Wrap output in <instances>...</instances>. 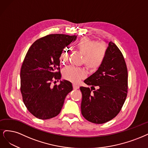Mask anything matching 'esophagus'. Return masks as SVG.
Instances as JSON below:
<instances>
[{
    "label": "esophagus",
    "mask_w": 148,
    "mask_h": 148,
    "mask_svg": "<svg viewBox=\"0 0 148 148\" xmlns=\"http://www.w3.org/2000/svg\"><path fill=\"white\" fill-rule=\"evenodd\" d=\"M79 88V86L78 85H77V84H73V88L74 89H75V90H77V89H78Z\"/></svg>",
    "instance_id": "34e87169"
}]
</instances>
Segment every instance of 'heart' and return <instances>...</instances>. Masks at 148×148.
<instances>
[{
  "mask_svg": "<svg viewBox=\"0 0 148 148\" xmlns=\"http://www.w3.org/2000/svg\"><path fill=\"white\" fill-rule=\"evenodd\" d=\"M76 48L83 55L82 63L92 71H96L104 63L107 55L108 47L103 43H97L87 37L81 39L76 44ZM68 50L64 49L61 53L60 59L62 63L68 60ZM87 72L84 68L69 66L63 71L65 79L74 83L78 82L86 76Z\"/></svg>",
  "mask_w": 148,
  "mask_h": 148,
  "instance_id": "1",
  "label": "heart"
}]
</instances>
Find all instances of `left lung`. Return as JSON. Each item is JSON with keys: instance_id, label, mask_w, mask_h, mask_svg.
I'll return each mask as SVG.
<instances>
[{"instance_id": "1", "label": "left lung", "mask_w": 148, "mask_h": 148, "mask_svg": "<svg viewBox=\"0 0 148 148\" xmlns=\"http://www.w3.org/2000/svg\"><path fill=\"white\" fill-rule=\"evenodd\" d=\"M84 82L92 87H80L83 117L97 124L112 120L121 111L128 93L127 64L122 52L114 43L109 42L104 63ZM95 86L98 88L95 89Z\"/></svg>"}]
</instances>
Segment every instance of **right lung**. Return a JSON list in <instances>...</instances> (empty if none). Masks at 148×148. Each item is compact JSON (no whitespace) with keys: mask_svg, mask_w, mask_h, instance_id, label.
I'll return each mask as SVG.
<instances>
[{"mask_svg":"<svg viewBox=\"0 0 148 148\" xmlns=\"http://www.w3.org/2000/svg\"><path fill=\"white\" fill-rule=\"evenodd\" d=\"M75 36L49 34L36 40L28 50L20 71V91L26 108L36 117L45 120L58 116L67 95L73 90L68 80L60 85L61 53Z\"/></svg>","mask_w":148,"mask_h":148,"instance_id":"right-lung-1","label":"right lung"}]
</instances>
